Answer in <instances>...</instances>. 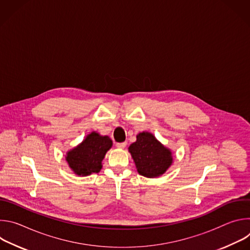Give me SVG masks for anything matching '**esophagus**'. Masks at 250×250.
Instances as JSON below:
<instances>
[{"mask_svg": "<svg viewBox=\"0 0 250 250\" xmlns=\"http://www.w3.org/2000/svg\"><path fill=\"white\" fill-rule=\"evenodd\" d=\"M116 146L118 148H125L126 146V142H117Z\"/></svg>", "mask_w": 250, "mask_h": 250, "instance_id": "esophagus-1", "label": "esophagus"}]
</instances>
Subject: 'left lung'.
Here are the masks:
<instances>
[{
    "mask_svg": "<svg viewBox=\"0 0 250 250\" xmlns=\"http://www.w3.org/2000/svg\"><path fill=\"white\" fill-rule=\"evenodd\" d=\"M128 149L138 173L142 176L157 177L163 174L172 163L171 151L149 132L138 133L136 141Z\"/></svg>",
    "mask_w": 250,
    "mask_h": 250,
    "instance_id": "obj_1",
    "label": "left lung"
}]
</instances>
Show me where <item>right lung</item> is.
Listing matches in <instances>:
<instances>
[{
	"label": "right lung",
	"instance_id": "right-lung-1",
	"mask_svg": "<svg viewBox=\"0 0 250 250\" xmlns=\"http://www.w3.org/2000/svg\"><path fill=\"white\" fill-rule=\"evenodd\" d=\"M112 147V140L97 132L90 133L82 144L69 151L66 160L77 175L87 176L99 173L105 152Z\"/></svg>",
	"mask_w": 250,
	"mask_h": 250
}]
</instances>
